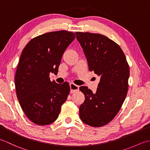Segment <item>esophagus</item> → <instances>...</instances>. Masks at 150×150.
<instances>
[{
	"label": "esophagus",
	"mask_w": 150,
	"mask_h": 150,
	"mask_svg": "<svg viewBox=\"0 0 150 150\" xmlns=\"http://www.w3.org/2000/svg\"><path fill=\"white\" fill-rule=\"evenodd\" d=\"M70 93H73L74 92L79 91V86L77 85H75L73 83H70Z\"/></svg>",
	"instance_id": "1"
}]
</instances>
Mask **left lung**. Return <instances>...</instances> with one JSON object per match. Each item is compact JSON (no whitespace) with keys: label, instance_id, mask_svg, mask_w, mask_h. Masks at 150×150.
Here are the masks:
<instances>
[{"label":"left lung","instance_id":"1","mask_svg":"<svg viewBox=\"0 0 150 150\" xmlns=\"http://www.w3.org/2000/svg\"><path fill=\"white\" fill-rule=\"evenodd\" d=\"M89 70L100 77L96 93L86 86L79 90L85 100L79 108L82 122L101 127L112 120L122 107L128 90L129 68L120 47L99 33L75 32Z\"/></svg>","mask_w":150,"mask_h":150}]
</instances>
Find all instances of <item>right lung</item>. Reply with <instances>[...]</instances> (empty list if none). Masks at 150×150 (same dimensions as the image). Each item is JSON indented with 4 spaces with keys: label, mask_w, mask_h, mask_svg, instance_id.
<instances>
[{
    "label": "right lung",
    "mask_w": 150,
    "mask_h": 150,
    "mask_svg": "<svg viewBox=\"0 0 150 150\" xmlns=\"http://www.w3.org/2000/svg\"><path fill=\"white\" fill-rule=\"evenodd\" d=\"M75 38L74 33L65 30L44 33L31 39L21 53L16 93L25 115L37 125L53 122L69 93L68 82L51 81L50 73L58 71L63 53Z\"/></svg>",
    "instance_id": "1"
}]
</instances>
